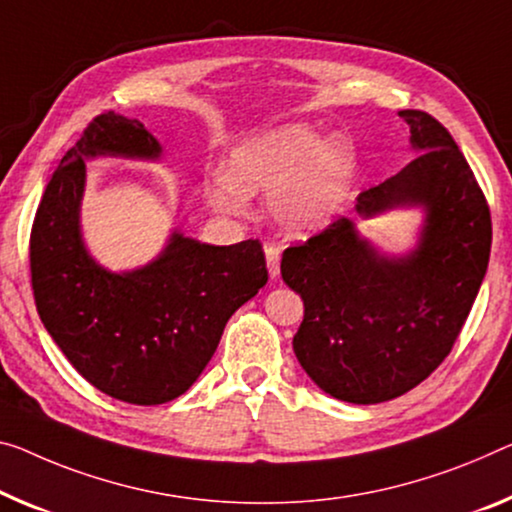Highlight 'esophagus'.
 <instances>
[{
  "mask_svg": "<svg viewBox=\"0 0 512 512\" xmlns=\"http://www.w3.org/2000/svg\"><path fill=\"white\" fill-rule=\"evenodd\" d=\"M265 261H267V272H270V277L277 279L279 272H281V267H279V261H281L279 249L272 247V245H267L265 247Z\"/></svg>",
  "mask_w": 512,
  "mask_h": 512,
  "instance_id": "34e87169",
  "label": "esophagus"
}]
</instances>
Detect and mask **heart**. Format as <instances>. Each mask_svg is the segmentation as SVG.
I'll return each instance as SVG.
<instances>
[{"label":"heart","instance_id":"b5f03b06","mask_svg":"<svg viewBox=\"0 0 512 512\" xmlns=\"http://www.w3.org/2000/svg\"><path fill=\"white\" fill-rule=\"evenodd\" d=\"M352 185V151L338 135L320 137L306 123H286L242 139L229 171L212 174V208L240 217L251 194H272L270 215L290 235H311L343 210Z\"/></svg>","mask_w":512,"mask_h":512}]
</instances>
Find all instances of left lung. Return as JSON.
I'll use <instances>...</instances> for the list:
<instances>
[{
	"mask_svg": "<svg viewBox=\"0 0 512 512\" xmlns=\"http://www.w3.org/2000/svg\"><path fill=\"white\" fill-rule=\"evenodd\" d=\"M414 160L357 196V215L421 208L407 254H384L336 219L283 251L281 277L304 300L295 357L318 387L345 403L375 405L421 384L451 352L490 261V208L442 123L403 109Z\"/></svg>",
	"mask_w": 512,
	"mask_h": 512,
	"instance_id": "8db88e82",
	"label": "left lung"
}]
</instances>
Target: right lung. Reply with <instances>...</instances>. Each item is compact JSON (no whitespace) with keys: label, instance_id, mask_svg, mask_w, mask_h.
<instances>
[{"label":"right lung","instance_id":"1","mask_svg":"<svg viewBox=\"0 0 512 512\" xmlns=\"http://www.w3.org/2000/svg\"><path fill=\"white\" fill-rule=\"evenodd\" d=\"M155 162L137 119L96 116L45 187L29 240L31 288L47 334L86 382L132 405L169 403L215 355L226 322L267 283L258 240L215 247L171 231L151 263L112 272L82 235L86 160Z\"/></svg>","mask_w":512,"mask_h":512}]
</instances>
